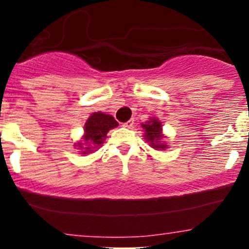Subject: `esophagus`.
Masks as SVG:
<instances>
[{
    "instance_id": "esophagus-1",
    "label": "esophagus",
    "mask_w": 249,
    "mask_h": 249,
    "mask_svg": "<svg viewBox=\"0 0 249 249\" xmlns=\"http://www.w3.org/2000/svg\"><path fill=\"white\" fill-rule=\"evenodd\" d=\"M134 120H129V122H126V123H124V124H123V126L124 127H127V129H131V127H134Z\"/></svg>"
}]
</instances>
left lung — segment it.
Wrapping results in <instances>:
<instances>
[{"mask_svg": "<svg viewBox=\"0 0 249 249\" xmlns=\"http://www.w3.org/2000/svg\"><path fill=\"white\" fill-rule=\"evenodd\" d=\"M141 126L144 129V137L147 142H149L150 147L155 148V149H166L167 145L165 142H161L162 139H165V136L162 135V127L161 123L159 122L155 118H150L147 123L142 124Z\"/></svg>", "mask_w": 249, "mask_h": 249, "instance_id": "8db88e82", "label": "left lung"}]
</instances>
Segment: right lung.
I'll return each mask as SVG.
<instances>
[{"label":"right lung","instance_id":"obj_1","mask_svg":"<svg viewBox=\"0 0 249 249\" xmlns=\"http://www.w3.org/2000/svg\"><path fill=\"white\" fill-rule=\"evenodd\" d=\"M117 126V120L110 114L102 112L92 113L84 125V136H83L84 143H77L74 145H77L79 149H85L82 150V154L92 152V148H99L105 142L107 132Z\"/></svg>","mask_w":249,"mask_h":249}]
</instances>
